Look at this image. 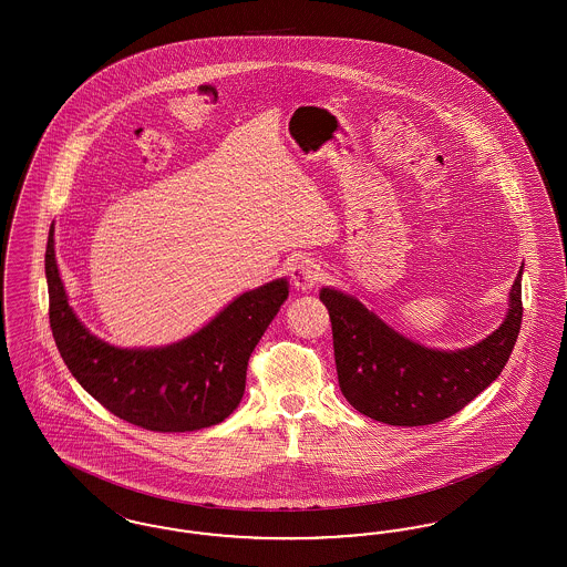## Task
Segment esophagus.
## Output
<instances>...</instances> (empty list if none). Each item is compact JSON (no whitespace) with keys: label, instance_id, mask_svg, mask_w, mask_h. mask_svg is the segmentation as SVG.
<instances>
[{"label":"esophagus","instance_id":"34e87169","mask_svg":"<svg viewBox=\"0 0 567 567\" xmlns=\"http://www.w3.org/2000/svg\"><path fill=\"white\" fill-rule=\"evenodd\" d=\"M321 278H323V268L317 259L299 257L291 268V280L301 291H312L321 282Z\"/></svg>","mask_w":567,"mask_h":567}]
</instances>
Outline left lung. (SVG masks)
Here are the masks:
<instances>
[{
	"instance_id": "8db88e82",
	"label": "left lung",
	"mask_w": 567,
	"mask_h": 567,
	"mask_svg": "<svg viewBox=\"0 0 567 567\" xmlns=\"http://www.w3.org/2000/svg\"><path fill=\"white\" fill-rule=\"evenodd\" d=\"M523 266L508 293V310L495 331L455 351L425 347L351 293L321 289L333 331L342 395L361 414L398 427L432 425L453 416L502 374L518 338Z\"/></svg>"
}]
</instances>
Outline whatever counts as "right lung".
Returning <instances> with one entry per match:
<instances>
[{
    "mask_svg": "<svg viewBox=\"0 0 567 567\" xmlns=\"http://www.w3.org/2000/svg\"><path fill=\"white\" fill-rule=\"evenodd\" d=\"M56 349L82 389L118 419L151 432H197L225 421L243 400L250 352L289 297V280L234 297L187 338L165 347H114L76 317L65 293L54 223L44 257Z\"/></svg>",
    "mask_w": 567,
    "mask_h": 567,
    "instance_id": "1",
    "label": "right lung"
}]
</instances>
